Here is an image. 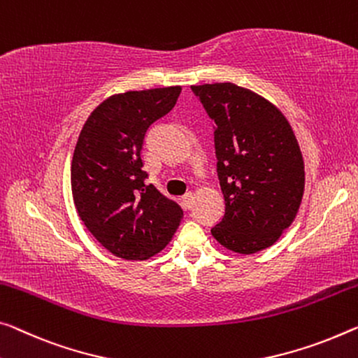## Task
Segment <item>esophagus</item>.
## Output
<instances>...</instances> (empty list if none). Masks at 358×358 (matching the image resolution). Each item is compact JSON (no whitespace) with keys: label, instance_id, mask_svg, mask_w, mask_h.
<instances>
[{"label":"esophagus","instance_id":"esophagus-1","mask_svg":"<svg viewBox=\"0 0 358 358\" xmlns=\"http://www.w3.org/2000/svg\"><path fill=\"white\" fill-rule=\"evenodd\" d=\"M192 205H194V194H192V192H187V194L182 196V206L185 210H190Z\"/></svg>","mask_w":358,"mask_h":358}]
</instances>
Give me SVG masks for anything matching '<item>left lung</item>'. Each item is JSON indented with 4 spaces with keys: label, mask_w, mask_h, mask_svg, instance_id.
<instances>
[{
    "label": "left lung",
    "mask_w": 358,
    "mask_h": 358,
    "mask_svg": "<svg viewBox=\"0 0 358 358\" xmlns=\"http://www.w3.org/2000/svg\"><path fill=\"white\" fill-rule=\"evenodd\" d=\"M216 126L217 176L225 200L211 234L224 248L255 255L294 221L304 195V160L287 117L234 83L192 86Z\"/></svg>",
    "instance_id": "8db88e82"
}]
</instances>
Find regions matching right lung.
Wrapping results in <instances>:
<instances>
[{"instance_id": "add662e5", "label": "right lung", "mask_w": 358, "mask_h": 358, "mask_svg": "<svg viewBox=\"0 0 358 358\" xmlns=\"http://www.w3.org/2000/svg\"><path fill=\"white\" fill-rule=\"evenodd\" d=\"M180 86L126 91L92 110L75 145L70 182L76 213L103 248L128 261L160 252L184 211L145 184V131L176 106Z\"/></svg>"}]
</instances>
